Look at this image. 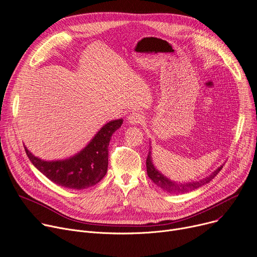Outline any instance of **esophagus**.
<instances>
[{"instance_id": "34e87169", "label": "esophagus", "mask_w": 257, "mask_h": 257, "mask_svg": "<svg viewBox=\"0 0 257 257\" xmlns=\"http://www.w3.org/2000/svg\"><path fill=\"white\" fill-rule=\"evenodd\" d=\"M143 116L139 113L136 112H133L127 116V122L132 125H136V124H140L141 122L143 121Z\"/></svg>"}]
</instances>
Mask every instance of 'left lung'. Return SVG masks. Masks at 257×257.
<instances>
[{
  "label": "left lung",
  "instance_id": "1",
  "mask_svg": "<svg viewBox=\"0 0 257 257\" xmlns=\"http://www.w3.org/2000/svg\"><path fill=\"white\" fill-rule=\"evenodd\" d=\"M223 165L217 167L214 172H212L209 176H207L202 180L192 181V182H176L168 179L166 176H164L162 173L159 172V170L155 167L153 163V158H152V146L150 148L148 159H146V172H148V176L151 178V180L157 186H159L164 191L168 193H173V194L189 192L207 184V183H209L219 173V170L223 168Z\"/></svg>",
  "mask_w": 257,
  "mask_h": 257
}]
</instances>
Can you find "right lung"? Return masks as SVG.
Returning a JSON list of instances; mask_svg holds the SVG:
<instances>
[{
    "mask_svg": "<svg viewBox=\"0 0 257 257\" xmlns=\"http://www.w3.org/2000/svg\"><path fill=\"white\" fill-rule=\"evenodd\" d=\"M123 120H111L105 123L84 148L63 160L46 161L35 157L25 146L31 163L55 184L72 190H81L97 184L107 172L108 143Z\"/></svg>",
    "mask_w": 257,
    "mask_h": 257,
    "instance_id": "add662e5",
    "label": "right lung"
}]
</instances>
